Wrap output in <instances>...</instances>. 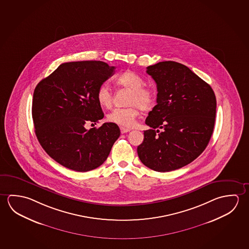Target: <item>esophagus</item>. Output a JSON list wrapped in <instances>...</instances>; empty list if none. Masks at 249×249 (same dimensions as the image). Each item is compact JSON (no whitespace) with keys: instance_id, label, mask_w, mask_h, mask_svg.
Masks as SVG:
<instances>
[{"instance_id":"1","label":"esophagus","mask_w":249,"mask_h":249,"mask_svg":"<svg viewBox=\"0 0 249 249\" xmlns=\"http://www.w3.org/2000/svg\"><path fill=\"white\" fill-rule=\"evenodd\" d=\"M120 129H121V133H122V134H126V133L130 131L129 128H126V127H124V126H121Z\"/></svg>"}]
</instances>
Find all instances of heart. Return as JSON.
<instances>
[{"instance_id":"heart-1","label":"heart","mask_w":249,"mask_h":249,"mask_svg":"<svg viewBox=\"0 0 249 249\" xmlns=\"http://www.w3.org/2000/svg\"><path fill=\"white\" fill-rule=\"evenodd\" d=\"M119 85L132 90L128 107H116L107 114L108 122L120 126L130 127L134 126L138 118L141 108L144 111L150 110L155 104V94L153 90L144 87L142 78L134 72L127 71L116 78ZM96 99L101 106L109 107L112 105V93L106 84L100 86L96 92Z\"/></svg>"}]
</instances>
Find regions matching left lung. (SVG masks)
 I'll return each mask as SVG.
<instances>
[{
    "label": "left lung",
    "mask_w": 249,
    "mask_h": 249,
    "mask_svg": "<svg viewBox=\"0 0 249 249\" xmlns=\"http://www.w3.org/2000/svg\"><path fill=\"white\" fill-rule=\"evenodd\" d=\"M147 73L156 82L157 104L146 119L151 128L144 131L137 153L150 169L173 171L195 160L208 146L215 122V94L179 62L160 61L148 66Z\"/></svg>",
    "instance_id": "left-lung-1"
}]
</instances>
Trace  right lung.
<instances>
[{
  "instance_id": "obj_1",
  "label": "right lung",
  "mask_w": 249,
  "mask_h": 249,
  "mask_svg": "<svg viewBox=\"0 0 249 249\" xmlns=\"http://www.w3.org/2000/svg\"><path fill=\"white\" fill-rule=\"evenodd\" d=\"M114 69L101 61L66 62L36 87L32 102L36 135L46 153L63 167L77 172L100 167L121 135L112 123L85 128L87 123L104 117L96 92Z\"/></svg>"
}]
</instances>
